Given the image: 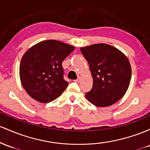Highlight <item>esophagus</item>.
I'll list each match as a JSON object with an SVG mask.
<instances>
[{"label": "esophagus", "mask_w": 150, "mask_h": 150, "mask_svg": "<svg viewBox=\"0 0 150 150\" xmlns=\"http://www.w3.org/2000/svg\"><path fill=\"white\" fill-rule=\"evenodd\" d=\"M80 79H81V78H80V77H79V78L77 79L74 80V81L76 82V83H78V82H79V81H80Z\"/></svg>", "instance_id": "34e87169"}]
</instances>
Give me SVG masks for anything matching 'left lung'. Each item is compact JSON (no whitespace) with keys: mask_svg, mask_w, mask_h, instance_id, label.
Here are the masks:
<instances>
[{"mask_svg":"<svg viewBox=\"0 0 150 150\" xmlns=\"http://www.w3.org/2000/svg\"><path fill=\"white\" fill-rule=\"evenodd\" d=\"M89 64L93 88L86 93L98 107L115 103L125 95L130 83L132 69L125 54L108 44H94L81 48Z\"/></svg>","mask_w":150,"mask_h":150,"instance_id":"left-lung-1","label":"left lung"}]
</instances>
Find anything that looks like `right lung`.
<instances>
[{
  "instance_id": "right-lung-1",
  "label": "right lung",
  "mask_w": 150,
  "mask_h": 150,
  "mask_svg": "<svg viewBox=\"0 0 150 150\" xmlns=\"http://www.w3.org/2000/svg\"><path fill=\"white\" fill-rule=\"evenodd\" d=\"M74 50L72 45L49 40L25 52L20 64V79L32 98L46 103L62 95L69 84L63 78L62 63Z\"/></svg>"
}]
</instances>
